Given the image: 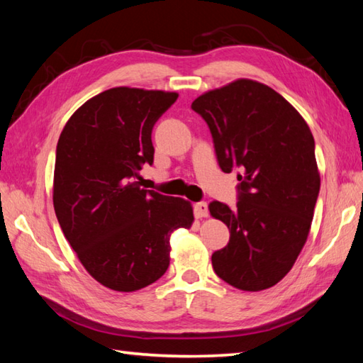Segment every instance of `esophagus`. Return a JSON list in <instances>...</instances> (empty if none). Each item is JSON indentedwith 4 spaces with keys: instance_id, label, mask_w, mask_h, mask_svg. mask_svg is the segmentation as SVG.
<instances>
[{
    "instance_id": "1",
    "label": "esophagus",
    "mask_w": 363,
    "mask_h": 363,
    "mask_svg": "<svg viewBox=\"0 0 363 363\" xmlns=\"http://www.w3.org/2000/svg\"><path fill=\"white\" fill-rule=\"evenodd\" d=\"M194 212L196 218H206L209 215V207H207V203H196L194 206Z\"/></svg>"
}]
</instances>
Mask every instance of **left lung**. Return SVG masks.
Segmentation results:
<instances>
[{
    "instance_id": "8db88e82",
    "label": "left lung",
    "mask_w": 363,
    "mask_h": 363,
    "mask_svg": "<svg viewBox=\"0 0 363 363\" xmlns=\"http://www.w3.org/2000/svg\"><path fill=\"white\" fill-rule=\"evenodd\" d=\"M206 120L218 165L238 169L235 209L213 201L229 243L212 254L218 277L245 291L273 287L295 264L309 235L320 191L313 135L272 87L237 79L191 103Z\"/></svg>"
}]
</instances>
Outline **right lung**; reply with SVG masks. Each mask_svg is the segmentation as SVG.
<instances>
[{"mask_svg":"<svg viewBox=\"0 0 363 363\" xmlns=\"http://www.w3.org/2000/svg\"><path fill=\"white\" fill-rule=\"evenodd\" d=\"M176 91L113 87L84 103L60 133L52 204L84 268L104 287L135 291L169 265V237L194 223L182 198L142 189L151 133Z\"/></svg>","mask_w":363,"mask_h":363,"instance_id":"add662e5","label":"right lung"}]
</instances>
